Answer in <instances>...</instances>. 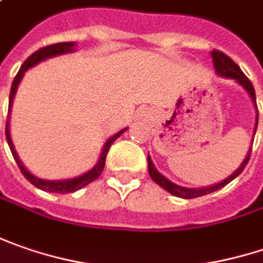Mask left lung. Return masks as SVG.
I'll return each instance as SVG.
<instances>
[{
    "mask_svg": "<svg viewBox=\"0 0 263 263\" xmlns=\"http://www.w3.org/2000/svg\"><path fill=\"white\" fill-rule=\"evenodd\" d=\"M211 55H212V60H213V66H215V72H216V74H219V76H222V78H228V79H234L238 85L243 86V88L246 89V92L249 94V97L252 98L255 109L257 110L255 88H253V85H252V82L249 81V78L241 72V69H240V67H238V66H237V64H235L234 62L227 55V54H223V52L215 51V50H213V51L211 52ZM256 128H257V115H256V120H255L253 137H255V134H256ZM250 152H252V147H250V150H249L247 154H246L245 160L241 162V165L238 166V167L235 169L234 172H233L230 177L225 178L223 181L218 182V184L209 185V187H201V189H187V187H181V185H178V184H175V182H172L171 179H167L165 175H162V174L156 169V166H154L153 160H152V157H150V156H147V162H148V174H150L152 179H153L157 185H160L162 189L166 190L167 193H171L172 196H175V197H181V199H196V197H201V196H206V194H211V193H213V191L221 190L222 187H225L228 182H231L234 178L238 177V175L243 172V169H245L246 165H247V162H249V159H250Z\"/></svg>",
    "mask_w": 263,
    "mask_h": 263,
    "instance_id": "1",
    "label": "left lung"
}]
</instances>
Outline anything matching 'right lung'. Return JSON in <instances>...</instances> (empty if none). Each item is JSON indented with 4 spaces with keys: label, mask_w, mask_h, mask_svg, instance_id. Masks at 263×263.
<instances>
[{
    "label": "right lung",
    "mask_w": 263,
    "mask_h": 263,
    "mask_svg": "<svg viewBox=\"0 0 263 263\" xmlns=\"http://www.w3.org/2000/svg\"><path fill=\"white\" fill-rule=\"evenodd\" d=\"M76 44L74 42H60V44H52V45H48V47H44V48H40L38 51H35L30 57H28V60L25 63L22 64L18 73L16 74L14 81H13V85H11V91H10V104H8V119H7L6 125V137H7V143H8V147L11 150V154L16 160V163L20 167L22 174L25 175V178L28 179L30 184H33L36 189L44 190V191H50V193H59V194H67V193H73V191H78V190L84 189L88 184H91L92 181H96L103 169H104V165H106V156L109 153L110 147L111 144L115 143L120 135L123 132L126 131L128 128H123L120 129L119 132H116L115 135H111L109 140L104 143L103 148H101V153H100V157H98L97 163L92 169H89L88 172L79 175V177L70 178V179H59V181H50V179H42V178H38L36 175H33L32 172H29L26 169V166L22 163L20 157H18L17 152L14 148V144L11 141V135H10V111H11V106H13V101H14V96L17 92V86L20 85L23 76L26 73V70L36 66L41 62L44 60H48L51 57H57V55H62V54H67V52H73Z\"/></svg>",
    "instance_id": "right-lung-1"
}]
</instances>
